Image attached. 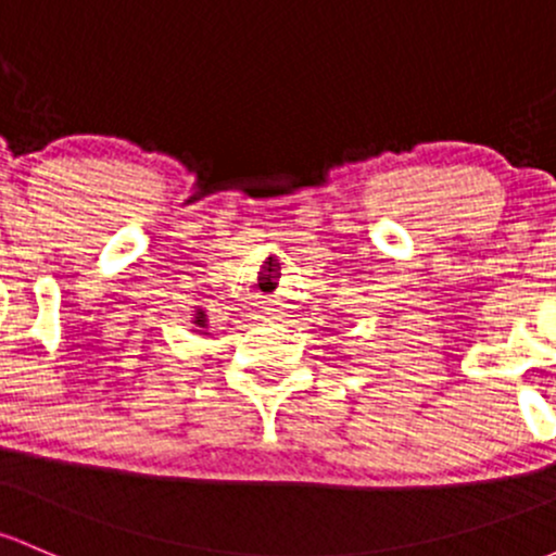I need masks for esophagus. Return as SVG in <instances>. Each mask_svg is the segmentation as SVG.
<instances>
[{"mask_svg":"<svg viewBox=\"0 0 556 556\" xmlns=\"http://www.w3.org/2000/svg\"><path fill=\"white\" fill-rule=\"evenodd\" d=\"M261 319H266V323H274V319H279V317H277V308H266Z\"/></svg>","mask_w":556,"mask_h":556,"instance_id":"1","label":"esophagus"}]
</instances>
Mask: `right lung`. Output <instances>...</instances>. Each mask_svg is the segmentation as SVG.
<instances>
[{"label": "right lung", "instance_id": "right-lung-1", "mask_svg": "<svg viewBox=\"0 0 556 556\" xmlns=\"http://www.w3.org/2000/svg\"><path fill=\"white\" fill-rule=\"evenodd\" d=\"M204 323H207V314L202 312V308H197V317H194V325L197 327H204Z\"/></svg>", "mask_w": 556, "mask_h": 556}]
</instances>
